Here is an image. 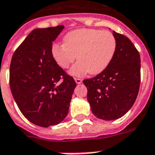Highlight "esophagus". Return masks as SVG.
<instances>
[{"label":"esophagus","instance_id":"esophagus-1","mask_svg":"<svg viewBox=\"0 0 155 155\" xmlns=\"http://www.w3.org/2000/svg\"><path fill=\"white\" fill-rule=\"evenodd\" d=\"M74 81H75V83L76 84L82 83V79H80V78H74Z\"/></svg>","mask_w":155,"mask_h":155}]
</instances>
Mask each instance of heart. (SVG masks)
<instances>
[{
	"instance_id": "b5f03b06",
	"label": "heart",
	"mask_w": 155,
	"mask_h": 155,
	"mask_svg": "<svg viewBox=\"0 0 155 155\" xmlns=\"http://www.w3.org/2000/svg\"><path fill=\"white\" fill-rule=\"evenodd\" d=\"M65 43H55L51 47V55L58 66L67 69L78 61L70 70L74 76H82L87 73L98 74L104 71L113 60L117 49V40L110 31L80 28L71 31L64 38Z\"/></svg>"
}]
</instances>
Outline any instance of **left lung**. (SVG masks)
<instances>
[{
	"label": "left lung",
	"instance_id": "obj_1",
	"mask_svg": "<svg viewBox=\"0 0 155 155\" xmlns=\"http://www.w3.org/2000/svg\"><path fill=\"white\" fill-rule=\"evenodd\" d=\"M113 34L117 49L112 61L95 77L83 81L93 114L106 121L120 118L130 109L140 84L139 51L127 37Z\"/></svg>",
	"mask_w": 155,
	"mask_h": 155
}]
</instances>
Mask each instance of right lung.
Instances as JSON below:
<instances>
[{
    "label": "right lung",
    "mask_w": 155,
    "mask_h": 155,
    "mask_svg": "<svg viewBox=\"0 0 155 155\" xmlns=\"http://www.w3.org/2000/svg\"><path fill=\"white\" fill-rule=\"evenodd\" d=\"M63 28L58 25L34 29L10 62V87L17 106L28 121L42 127L65 119L76 86L51 55L52 42Z\"/></svg>",
    "instance_id": "right-lung-1"
}]
</instances>
